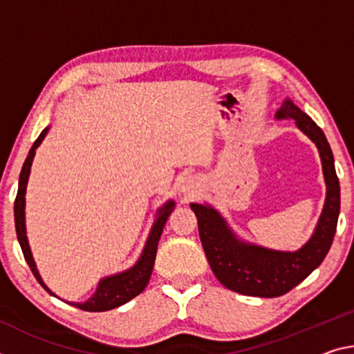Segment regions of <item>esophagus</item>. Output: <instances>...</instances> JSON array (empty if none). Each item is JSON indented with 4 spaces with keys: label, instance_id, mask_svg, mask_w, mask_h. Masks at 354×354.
<instances>
[{
    "label": "esophagus",
    "instance_id": "1",
    "mask_svg": "<svg viewBox=\"0 0 354 354\" xmlns=\"http://www.w3.org/2000/svg\"><path fill=\"white\" fill-rule=\"evenodd\" d=\"M198 189V183L197 179H195L194 176H189V178H184L183 183H181V192L184 195H187V197H190V195H194L195 192H197Z\"/></svg>",
    "mask_w": 354,
    "mask_h": 354
}]
</instances>
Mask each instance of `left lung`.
I'll return each instance as SVG.
<instances>
[{"mask_svg": "<svg viewBox=\"0 0 354 354\" xmlns=\"http://www.w3.org/2000/svg\"><path fill=\"white\" fill-rule=\"evenodd\" d=\"M277 120H295L296 126L317 145L322 157L326 200L312 238L296 252H280L241 241L221 212L209 205L190 203L198 221V233L209 266L223 287L241 295L276 298L293 290L317 269L333 244L340 212V184L334 156L315 121L290 99L276 113Z\"/></svg>", "mask_w": 354, "mask_h": 354, "instance_id": "1", "label": "left lung"}]
</instances>
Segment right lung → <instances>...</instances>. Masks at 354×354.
Segmentation results:
<instances>
[{"label": "right lung", "mask_w": 354, "mask_h": 354, "mask_svg": "<svg viewBox=\"0 0 354 354\" xmlns=\"http://www.w3.org/2000/svg\"><path fill=\"white\" fill-rule=\"evenodd\" d=\"M47 132H48V127L44 129L41 136L37 137L35 145H32L30 149V153H28L24 167H21L20 178H19V190H17V197L14 203V218H15L17 239H19L20 248H21V252H24V257L28 263V266L31 268V271L37 279V282L41 283L50 295L56 296L53 291L44 283L42 277L39 276L35 258H32L30 244H28L26 227H25V194H26L28 178H30V171H31V165H32V159H35L36 149L39 145L42 143V140L46 138ZM173 207H175V201L168 200L167 203L157 211V218L154 225L151 227L148 241L147 244H145V249L136 265H133L131 269H127V271L113 274V276H109L105 279H100V282L96 288V293H94L88 301L67 302V304L78 307L86 312H105V310H111V308H116L122 304H126V302H129L142 293L149 282L151 272H153V268H154L157 244H159L162 230H164L167 218L171 214Z\"/></svg>", "instance_id": "1"}]
</instances>
